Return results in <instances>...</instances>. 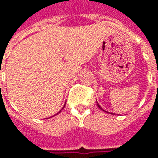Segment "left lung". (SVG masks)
Here are the masks:
<instances>
[{"instance_id":"obj_1","label":"left lung","mask_w":158,"mask_h":158,"mask_svg":"<svg viewBox=\"0 0 158 158\" xmlns=\"http://www.w3.org/2000/svg\"><path fill=\"white\" fill-rule=\"evenodd\" d=\"M97 106H98V108H99V109H101V110H103L104 112H106V111H105V110H104V109H103V108H102V107H101V106H99V104H98V102H97ZM109 113H111V114H113V115H115V113H112V112H109Z\"/></svg>"}]
</instances>
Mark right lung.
I'll list each match as a JSON object with an SVG mask.
<instances>
[{"label":"right lung","instance_id":"add662e5","mask_svg":"<svg viewBox=\"0 0 158 158\" xmlns=\"http://www.w3.org/2000/svg\"><path fill=\"white\" fill-rule=\"evenodd\" d=\"M60 112H58V113H60ZM58 113H57V114H58ZM57 114H55V115H57ZM53 116H54V115H53ZM53 116H52V117H53Z\"/></svg>","mask_w":158,"mask_h":158}]
</instances>
